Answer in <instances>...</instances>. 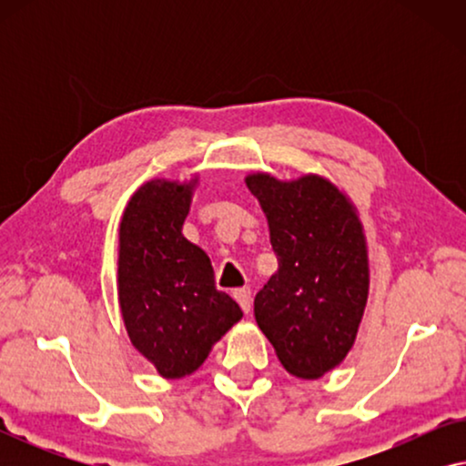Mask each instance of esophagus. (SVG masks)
Listing matches in <instances>:
<instances>
[{
    "label": "esophagus",
    "mask_w": 466,
    "mask_h": 466,
    "mask_svg": "<svg viewBox=\"0 0 466 466\" xmlns=\"http://www.w3.org/2000/svg\"><path fill=\"white\" fill-rule=\"evenodd\" d=\"M233 297H235V301L239 303V308L244 309V314H248V311H250V305H252V292H250V289L233 290Z\"/></svg>",
    "instance_id": "1"
}]
</instances>
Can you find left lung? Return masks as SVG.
Masks as SVG:
<instances>
[{
	"label": "left lung",
	"mask_w": 466,
	"mask_h": 466,
	"mask_svg": "<svg viewBox=\"0 0 466 466\" xmlns=\"http://www.w3.org/2000/svg\"><path fill=\"white\" fill-rule=\"evenodd\" d=\"M269 225L278 271L254 299V318L290 375L318 380L356 341L369 297V250L359 209L318 174L246 176Z\"/></svg>",
	"instance_id": "left-lung-1"
}]
</instances>
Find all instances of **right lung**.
<instances>
[{"instance_id":"1","label":"right lung","mask_w":466,"mask_h":466,"mask_svg":"<svg viewBox=\"0 0 466 466\" xmlns=\"http://www.w3.org/2000/svg\"><path fill=\"white\" fill-rule=\"evenodd\" d=\"M199 176L155 177L127 203L118 227V305L131 346L165 380L195 373L241 320L216 290L212 260L182 235Z\"/></svg>"}]
</instances>
